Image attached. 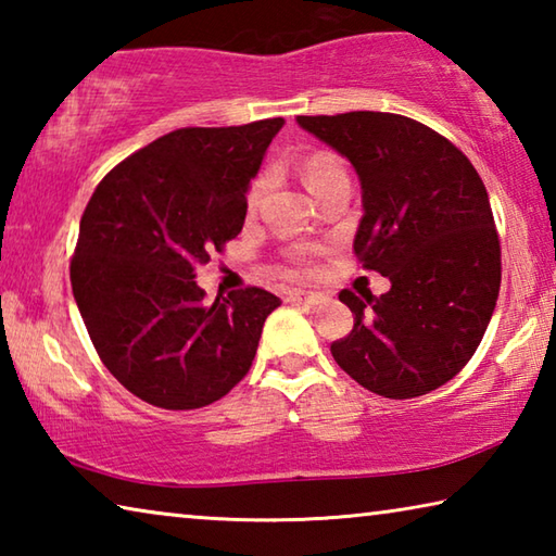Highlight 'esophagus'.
Instances as JSON below:
<instances>
[{
	"instance_id": "obj_1",
	"label": "esophagus",
	"mask_w": 556,
	"mask_h": 556,
	"mask_svg": "<svg viewBox=\"0 0 556 556\" xmlns=\"http://www.w3.org/2000/svg\"><path fill=\"white\" fill-rule=\"evenodd\" d=\"M289 299L291 301H299V304L321 306V304H326V301H328V294H324V291H304V289H299V291H291Z\"/></svg>"
}]
</instances>
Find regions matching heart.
Here are the masks:
<instances>
[{"instance_id":"obj_1","label":"heart","mask_w":556,"mask_h":556,"mask_svg":"<svg viewBox=\"0 0 556 556\" xmlns=\"http://www.w3.org/2000/svg\"><path fill=\"white\" fill-rule=\"evenodd\" d=\"M301 174H304V181H306V186H308V191L314 193L318 186L328 181V178L343 174V168L338 166V162H336L333 156H328V154H314V156L306 159L304 166H301ZM262 186H265L262 181L252 184L250 195H248V203H250V205L257 203L260 193H262Z\"/></svg>"}]
</instances>
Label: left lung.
I'll list each match as a JSON object with an SVG mask.
<instances>
[{"label":"left lung","instance_id":"obj_1","mask_svg":"<svg viewBox=\"0 0 556 556\" xmlns=\"http://www.w3.org/2000/svg\"><path fill=\"white\" fill-rule=\"evenodd\" d=\"M361 178L353 250L390 291L343 289L353 331L333 361L365 390L409 400L446 384L470 361L501 291V240L481 176L464 152L392 112L296 117Z\"/></svg>","mask_w":556,"mask_h":556}]
</instances>
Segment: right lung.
I'll list each match as a JSON object with an SVG mask.
<instances>
[{
    "label": "right lung",
    "mask_w": 556,
    "mask_h": 556,
    "mask_svg": "<svg viewBox=\"0 0 556 556\" xmlns=\"http://www.w3.org/2000/svg\"><path fill=\"white\" fill-rule=\"evenodd\" d=\"M285 119L168 131L117 164L80 218L75 304L100 361L154 407L199 409L255 361L281 301L265 289L208 304L195 269L238 238L250 181Z\"/></svg>",
    "instance_id": "add662e5"
}]
</instances>
